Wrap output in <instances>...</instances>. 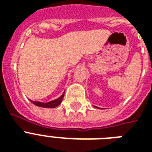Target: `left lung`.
Masks as SVG:
<instances>
[{"instance_id": "left-lung-1", "label": "left lung", "mask_w": 152, "mask_h": 152, "mask_svg": "<svg viewBox=\"0 0 152 152\" xmlns=\"http://www.w3.org/2000/svg\"><path fill=\"white\" fill-rule=\"evenodd\" d=\"M95 107H96V108H98V109H101V108H99V107H97V106H95Z\"/></svg>"}]
</instances>
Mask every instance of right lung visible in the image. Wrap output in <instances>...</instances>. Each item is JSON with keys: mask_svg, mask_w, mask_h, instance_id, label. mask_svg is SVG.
<instances>
[{"mask_svg": "<svg viewBox=\"0 0 152 152\" xmlns=\"http://www.w3.org/2000/svg\"><path fill=\"white\" fill-rule=\"evenodd\" d=\"M64 92L62 94L59 98H57V99L52 100L50 102H34L31 100L32 103L34 104L35 106H40V107H43V108H55L56 106H57L58 105L61 103L62 99L64 98Z\"/></svg>", "mask_w": 152, "mask_h": 152, "instance_id": "add662e5", "label": "right lung"}]
</instances>
